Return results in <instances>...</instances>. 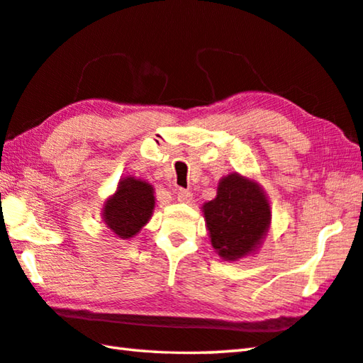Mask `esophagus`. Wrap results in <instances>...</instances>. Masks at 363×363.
Instances as JSON below:
<instances>
[{
	"label": "esophagus",
	"instance_id": "34e87169",
	"mask_svg": "<svg viewBox=\"0 0 363 363\" xmlns=\"http://www.w3.org/2000/svg\"><path fill=\"white\" fill-rule=\"evenodd\" d=\"M176 196H177V201L182 204H189L191 199H194V195H191L189 190H177Z\"/></svg>",
	"mask_w": 363,
	"mask_h": 363
}]
</instances>
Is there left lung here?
<instances>
[{
  "label": "left lung",
  "mask_w": 363,
  "mask_h": 363,
  "mask_svg": "<svg viewBox=\"0 0 363 363\" xmlns=\"http://www.w3.org/2000/svg\"><path fill=\"white\" fill-rule=\"evenodd\" d=\"M201 209L213 250L228 262L256 254L272 225L265 190L257 181L237 172L221 177L217 196Z\"/></svg>",
  "instance_id": "8db88e82"
}]
</instances>
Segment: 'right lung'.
Instances as JSON below:
<instances>
[{"label":"right lung","instance_id":"1","mask_svg":"<svg viewBox=\"0 0 363 363\" xmlns=\"http://www.w3.org/2000/svg\"><path fill=\"white\" fill-rule=\"evenodd\" d=\"M154 207L156 196L151 184L134 176H125L104 201L101 217L113 237L128 240L140 233L151 220Z\"/></svg>","mask_w":363,"mask_h":363}]
</instances>
